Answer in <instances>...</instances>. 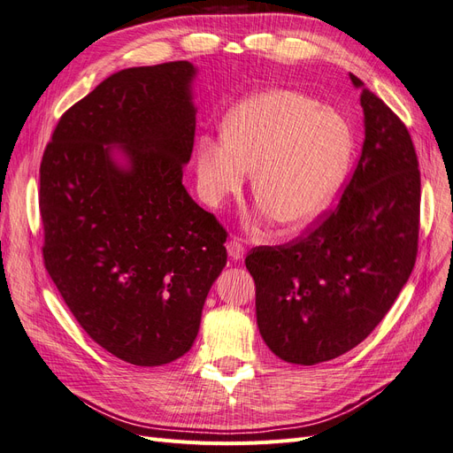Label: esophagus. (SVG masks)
Listing matches in <instances>:
<instances>
[{
  "mask_svg": "<svg viewBox=\"0 0 453 453\" xmlns=\"http://www.w3.org/2000/svg\"><path fill=\"white\" fill-rule=\"evenodd\" d=\"M226 251H228V257L232 260H242L245 257V248H243L240 240H230L226 243Z\"/></svg>",
  "mask_w": 453,
  "mask_h": 453,
  "instance_id": "1",
  "label": "esophagus"
}]
</instances>
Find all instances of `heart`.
Listing matches in <instances>:
<instances>
[{
  "instance_id": "obj_1",
  "label": "heart",
  "mask_w": 453,
  "mask_h": 453,
  "mask_svg": "<svg viewBox=\"0 0 453 453\" xmlns=\"http://www.w3.org/2000/svg\"><path fill=\"white\" fill-rule=\"evenodd\" d=\"M221 138L200 135L196 185L219 205L248 180L258 221L303 226L321 215L344 180L353 138L346 119L306 94L255 92L228 111Z\"/></svg>"
}]
</instances>
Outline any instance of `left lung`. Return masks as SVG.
Segmentation results:
<instances>
[{
    "mask_svg": "<svg viewBox=\"0 0 453 453\" xmlns=\"http://www.w3.org/2000/svg\"><path fill=\"white\" fill-rule=\"evenodd\" d=\"M365 142L336 208L308 236L253 250L257 325L280 359L318 365L374 331L412 273L419 170L406 127L361 79Z\"/></svg>",
    "mask_w": 453,
    "mask_h": 453,
    "instance_id": "obj_1",
    "label": "left lung"
}]
</instances>
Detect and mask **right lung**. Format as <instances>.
<instances>
[{
    "label": "right lung",
    "instance_id": "1",
    "mask_svg": "<svg viewBox=\"0 0 453 453\" xmlns=\"http://www.w3.org/2000/svg\"><path fill=\"white\" fill-rule=\"evenodd\" d=\"M190 62L109 75L62 115L39 168L43 258L87 334L135 366L193 348L226 232L190 198Z\"/></svg>",
    "mask_w": 453,
    "mask_h": 453
}]
</instances>
